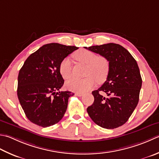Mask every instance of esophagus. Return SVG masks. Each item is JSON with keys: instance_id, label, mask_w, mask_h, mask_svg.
I'll return each mask as SVG.
<instances>
[{"instance_id": "esophagus-1", "label": "esophagus", "mask_w": 159, "mask_h": 159, "mask_svg": "<svg viewBox=\"0 0 159 159\" xmlns=\"http://www.w3.org/2000/svg\"><path fill=\"white\" fill-rule=\"evenodd\" d=\"M76 95L78 96H82L84 95V93H82V92H76Z\"/></svg>"}]
</instances>
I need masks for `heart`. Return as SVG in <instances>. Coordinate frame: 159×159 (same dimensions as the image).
Returning a JSON list of instances; mask_svg holds the SVG:
<instances>
[{
    "mask_svg": "<svg viewBox=\"0 0 159 159\" xmlns=\"http://www.w3.org/2000/svg\"><path fill=\"white\" fill-rule=\"evenodd\" d=\"M74 57L80 63L87 65L84 79H71L66 83V87L71 91L83 92L92 89L95 85L96 80L98 83H103L107 79L110 72V62L108 59L98 56L96 57L95 53L80 49L74 54ZM59 71L61 75L65 80L70 79L72 76V70L70 61L65 58L59 65Z\"/></svg>",
    "mask_w": 159,
    "mask_h": 159,
    "instance_id": "b5f03b06",
    "label": "heart"
}]
</instances>
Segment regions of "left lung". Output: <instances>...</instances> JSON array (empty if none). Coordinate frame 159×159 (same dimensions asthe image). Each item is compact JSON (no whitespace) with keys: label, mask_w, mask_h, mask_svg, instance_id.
Instances as JSON below:
<instances>
[{"label":"left lung","mask_w":159,"mask_h":159,"mask_svg":"<svg viewBox=\"0 0 159 159\" xmlns=\"http://www.w3.org/2000/svg\"><path fill=\"white\" fill-rule=\"evenodd\" d=\"M84 48L106 57L110 66L107 80L92 92L94 101L87 109L89 116L103 128L114 129L123 125L139 100L142 79L138 64L125 48L116 43ZM102 91L108 97L101 95Z\"/></svg>","instance_id":"obj_1"}]
</instances>
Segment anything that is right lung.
I'll use <instances>...</instances> for the list:
<instances>
[{"mask_svg": "<svg viewBox=\"0 0 159 159\" xmlns=\"http://www.w3.org/2000/svg\"><path fill=\"white\" fill-rule=\"evenodd\" d=\"M75 46L49 43L28 57L19 71L17 95L26 116L36 125L47 127L58 123L74 94L58 92L64 80L59 65L65 57L76 50Z\"/></svg>", "mask_w": 159, "mask_h": 159, "instance_id": "right-lung-1", "label": "right lung"}]
</instances>
